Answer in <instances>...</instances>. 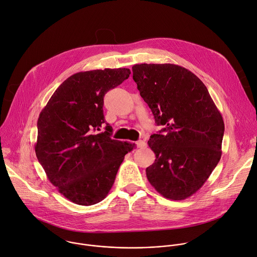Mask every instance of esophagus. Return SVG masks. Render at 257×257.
I'll return each mask as SVG.
<instances>
[{
	"mask_svg": "<svg viewBox=\"0 0 257 257\" xmlns=\"http://www.w3.org/2000/svg\"><path fill=\"white\" fill-rule=\"evenodd\" d=\"M136 146L138 148H143V147H146V142L144 140H139L136 142Z\"/></svg>",
	"mask_w": 257,
	"mask_h": 257,
	"instance_id": "esophagus-1",
	"label": "esophagus"
}]
</instances>
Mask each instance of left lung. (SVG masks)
<instances>
[{
	"mask_svg": "<svg viewBox=\"0 0 257 257\" xmlns=\"http://www.w3.org/2000/svg\"><path fill=\"white\" fill-rule=\"evenodd\" d=\"M132 71L155 123L164 127L148 140L156 158L146 177L164 198L185 200L202 188L221 158L222 115L203 81L183 66L142 63Z\"/></svg>",
	"mask_w": 257,
	"mask_h": 257,
	"instance_id": "obj_1",
	"label": "left lung"
}]
</instances>
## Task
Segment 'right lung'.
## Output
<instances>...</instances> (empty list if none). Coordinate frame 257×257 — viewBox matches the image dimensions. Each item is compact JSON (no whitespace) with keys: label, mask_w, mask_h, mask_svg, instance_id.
Instances as JSON below:
<instances>
[{"label":"right lung","mask_w":257,"mask_h":257,"mask_svg":"<svg viewBox=\"0 0 257 257\" xmlns=\"http://www.w3.org/2000/svg\"><path fill=\"white\" fill-rule=\"evenodd\" d=\"M129 68L81 71L66 78L37 121L35 152L49 182L70 202L91 206L103 201L124 156L134 144L111 138L105 125L104 97L130 75Z\"/></svg>","instance_id":"1"}]
</instances>
